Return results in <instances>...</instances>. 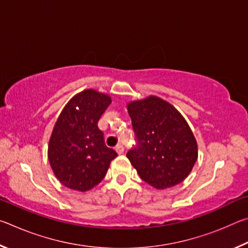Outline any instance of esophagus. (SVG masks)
I'll return each mask as SVG.
<instances>
[{
	"mask_svg": "<svg viewBox=\"0 0 248 248\" xmlns=\"http://www.w3.org/2000/svg\"><path fill=\"white\" fill-rule=\"evenodd\" d=\"M115 150H116V152L118 153L119 155H120V154H123V153L124 152V148L123 145H120V144H119V145H117Z\"/></svg>",
	"mask_w": 248,
	"mask_h": 248,
	"instance_id": "1",
	"label": "esophagus"
}]
</instances>
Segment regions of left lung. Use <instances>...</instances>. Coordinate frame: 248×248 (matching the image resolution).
Listing matches in <instances>:
<instances>
[{"label": "left lung", "instance_id": "8db88e82", "mask_svg": "<svg viewBox=\"0 0 248 248\" xmlns=\"http://www.w3.org/2000/svg\"><path fill=\"white\" fill-rule=\"evenodd\" d=\"M128 112L137 145L127 157L140 177L156 189L182 183L198 157L187 121L173 105L156 96L129 103Z\"/></svg>", "mask_w": 248, "mask_h": 248}]
</instances>
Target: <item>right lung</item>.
I'll return each mask as SVG.
<instances>
[{"label":"right lung","mask_w":248,"mask_h":248,"mask_svg":"<svg viewBox=\"0 0 248 248\" xmlns=\"http://www.w3.org/2000/svg\"><path fill=\"white\" fill-rule=\"evenodd\" d=\"M111 98L85 90L70 99L49 140L48 158L56 177L70 189L87 191L102 182L116 151L105 144L98 120Z\"/></svg>","instance_id":"1"}]
</instances>
